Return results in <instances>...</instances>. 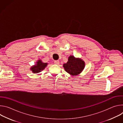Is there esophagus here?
Here are the masks:
<instances>
[{
	"label": "esophagus",
	"mask_w": 123,
	"mask_h": 123,
	"mask_svg": "<svg viewBox=\"0 0 123 123\" xmlns=\"http://www.w3.org/2000/svg\"><path fill=\"white\" fill-rule=\"evenodd\" d=\"M54 62H55V64L56 65H58L59 64V60H55V61Z\"/></svg>",
	"instance_id": "1"
}]
</instances>
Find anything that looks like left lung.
I'll list each match as a JSON object with an SVG mask.
<instances>
[{
    "label": "left lung",
    "instance_id": "1",
    "mask_svg": "<svg viewBox=\"0 0 123 123\" xmlns=\"http://www.w3.org/2000/svg\"><path fill=\"white\" fill-rule=\"evenodd\" d=\"M85 67L84 60L80 58H76L74 55H70L68 61L63 64L65 71L72 76H76L81 74Z\"/></svg>",
    "mask_w": 123,
    "mask_h": 123
}]
</instances>
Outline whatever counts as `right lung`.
<instances>
[{
  "label": "right lung",
  "mask_w": 123,
  "mask_h": 123,
  "mask_svg": "<svg viewBox=\"0 0 123 123\" xmlns=\"http://www.w3.org/2000/svg\"><path fill=\"white\" fill-rule=\"evenodd\" d=\"M48 64V63H44L41 59H39L37 61L36 64L31 67L30 70L33 74H37L44 70Z\"/></svg>",
  "instance_id": "1"
}]
</instances>
